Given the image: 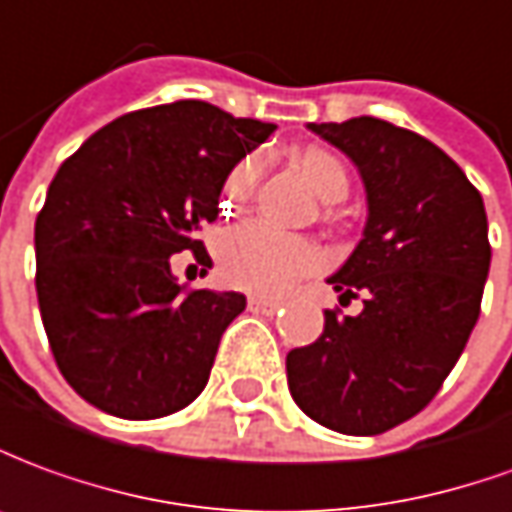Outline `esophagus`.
Masks as SVG:
<instances>
[{
    "mask_svg": "<svg viewBox=\"0 0 512 512\" xmlns=\"http://www.w3.org/2000/svg\"><path fill=\"white\" fill-rule=\"evenodd\" d=\"M248 306L253 308L256 314H275L284 303H281V300H273V297H250Z\"/></svg>",
    "mask_w": 512,
    "mask_h": 512,
    "instance_id": "esophagus-1",
    "label": "esophagus"
}]
</instances>
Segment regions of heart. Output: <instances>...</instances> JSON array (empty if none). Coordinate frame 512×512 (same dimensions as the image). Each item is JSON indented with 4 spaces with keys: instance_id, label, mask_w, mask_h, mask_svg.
Instances as JSON below:
<instances>
[{
    "instance_id": "b5f03b06",
    "label": "heart",
    "mask_w": 512,
    "mask_h": 512,
    "mask_svg": "<svg viewBox=\"0 0 512 512\" xmlns=\"http://www.w3.org/2000/svg\"><path fill=\"white\" fill-rule=\"evenodd\" d=\"M292 165L322 204H336L350 192V170L331 148H300L292 157ZM259 170V159H245L228 173L223 184V198L228 204L248 198L256 187ZM215 256L220 278L228 286L253 295H281L297 278L317 273L322 267V250L311 239L278 234L259 223H245L226 231L217 242Z\"/></svg>"
}]
</instances>
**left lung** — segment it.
Wrapping results in <instances>:
<instances>
[{
	"label": "left lung",
	"instance_id": "obj_1",
	"mask_svg": "<svg viewBox=\"0 0 512 512\" xmlns=\"http://www.w3.org/2000/svg\"><path fill=\"white\" fill-rule=\"evenodd\" d=\"M353 159L366 187L364 239L328 278L339 303L314 344L286 355L300 411L328 430L378 436L433 400L477 325L491 267L488 217L452 159L380 118L308 123Z\"/></svg>",
	"mask_w": 512,
	"mask_h": 512
}]
</instances>
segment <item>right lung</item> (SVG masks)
<instances>
[{"label": "right lung", "instance_id": "obj_1", "mask_svg": "<svg viewBox=\"0 0 512 512\" xmlns=\"http://www.w3.org/2000/svg\"><path fill=\"white\" fill-rule=\"evenodd\" d=\"M273 123L206 101L121 115L65 159L35 220V289L68 386L121 419H159L204 391L245 295L187 289L170 256L209 262L228 173Z\"/></svg>", "mask_w": 512, "mask_h": 512}]
</instances>
